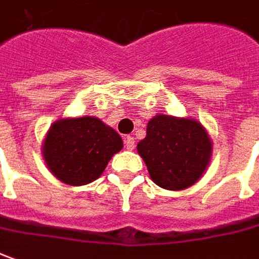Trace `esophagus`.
<instances>
[{
	"label": "esophagus",
	"mask_w": 259,
	"mask_h": 259,
	"mask_svg": "<svg viewBox=\"0 0 259 259\" xmlns=\"http://www.w3.org/2000/svg\"><path fill=\"white\" fill-rule=\"evenodd\" d=\"M124 146H126L127 150H133L135 149V137L124 136Z\"/></svg>",
	"instance_id": "obj_1"
}]
</instances>
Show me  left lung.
I'll return each instance as SVG.
<instances>
[{
  "instance_id": "8db88e82",
  "label": "left lung",
  "mask_w": 259,
  "mask_h": 259,
  "mask_svg": "<svg viewBox=\"0 0 259 259\" xmlns=\"http://www.w3.org/2000/svg\"><path fill=\"white\" fill-rule=\"evenodd\" d=\"M137 152L157 186L183 190L193 186L208 166L211 140L196 120L159 115L147 123Z\"/></svg>"
}]
</instances>
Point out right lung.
Instances as JSON below:
<instances>
[{
	"label": "right lung",
	"mask_w": 259,
	"mask_h": 259,
	"mask_svg": "<svg viewBox=\"0 0 259 259\" xmlns=\"http://www.w3.org/2000/svg\"><path fill=\"white\" fill-rule=\"evenodd\" d=\"M122 147V137L115 130L98 117L85 116L54 123L42 154L56 179L70 186H83L96 180Z\"/></svg>",
	"instance_id": "add662e5"
}]
</instances>
